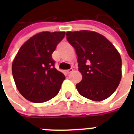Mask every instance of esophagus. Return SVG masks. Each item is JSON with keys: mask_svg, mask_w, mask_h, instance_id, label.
<instances>
[{"mask_svg": "<svg viewBox=\"0 0 134 134\" xmlns=\"http://www.w3.org/2000/svg\"><path fill=\"white\" fill-rule=\"evenodd\" d=\"M73 72L72 68H70V70H67V71H66V72H67V74H68V75H69V74H70L71 72Z\"/></svg>", "mask_w": 134, "mask_h": 134, "instance_id": "1", "label": "esophagus"}]
</instances>
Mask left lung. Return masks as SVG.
<instances>
[{"label":"left lung","mask_w":134,"mask_h":134,"mask_svg":"<svg viewBox=\"0 0 134 134\" xmlns=\"http://www.w3.org/2000/svg\"><path fill=\"white\" fill-rule=\"evenodd\" d=\"M66 35L75 49L82 75L81 82L76 85L78 93L94 101L108 98L121 80L120 54L110 41L95 31H68Z\"/></svg>","instance_id":"left-lung-1"}]
</instances>
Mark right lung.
Instances as JSON below:
<instances>
[{
  "label": "right lung",
  "mask_w": 134,
  "mask_h": 134,
  "mask_svg": "<svg viewBox=\"0 0 134 134\" xmlns=\"http://www.w3.org/2000/svg\"><path fill=\"white\" fill-rule=\"evenodd\" d=\"M65 32L44 31L33 36L20 48L12 64L16 87L28 100L44 103L55 97L65 76L54 67L52 53Z\"/></svg>",
  "instance_id": "add662e5"
}]
</instances>
